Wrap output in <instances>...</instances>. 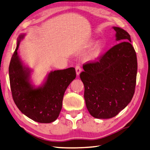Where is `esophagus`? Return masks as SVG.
<instances>
[{"label": "esophagus", "mask_w": 150, "mask_h": 150, "mask_svg": "<svg viewBox=\"0 0 150 150\" xmlns=\"http://www.w3.org/2000/svg\"><path fill=\"white\" fill-rule=\"evenodd\" d=\"M75 70H76V75H79L80 73L81 72V71H82V68H81V67L79 66V65H76V66L75 67Z\"/></svg>", "instance_id": "esophagus-1"}]
</instances>
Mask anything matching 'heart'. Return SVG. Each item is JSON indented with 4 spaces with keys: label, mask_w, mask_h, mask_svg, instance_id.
I'll use <instances>...</instances> for the list:
<instances>
[{
    "label": "heart",
    "mask_w": 150,
    "mask_h": 150,
    "mask_svg": "<svg viewBox=\"0 0 150 150\" xmlns=\"http://www.w3.org/2000/svg\"><path fill=\"white\" fill-rule=\"evenodd\" d=\"M101 49H102V44L100 43H97L93 47V49H91V52H90V56L92 57H97L99 55V54L100 53Z\"/></svg>",
    "instance_id": "obj_1"
}]
</instances>
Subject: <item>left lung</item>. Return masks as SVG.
I'll return each instance as SVG.
<instances>
[{
  "label": "left lung",
  "mask_w": 150,
  "mask_h": 150,
  "mask_svg": "<svg viewBox=\"0 0 150 150\" xmlns=\"http://www.w3.org/2000/svg\"><path fill=\"white\" fill-rule=\"evenodd\" d=\"M115 45L98 57L83 65L80 74L84 85V99L90 114L96 118L115 117L132 100L135 92L137 56L129 34L113 27Z\"/></svg>",
  "instance_id": "8db88e82"
}]
</instances>
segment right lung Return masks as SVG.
Wrapping results in <instances>:
<instances>
[{"instance_id": "1", "label": "right lung", "mask_w": 150, "mask_h": 150, "mask_svg": "<svg viewBox=\"0 0 150 150\" xmlns=\"http://www.w3.org/2000/svg\"><path fill=\"white\" fill-rule=\"evenodd\" d=\"M20 37L9 67V80L13 99L18 109L26 116L39 123H51L58 117L62 108L64 92L76 77L74 68L51 71L44 86L33 89L29 82L30 71L18 56Z\"/></svg>"}]
</instances>
